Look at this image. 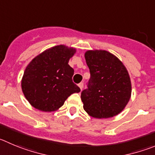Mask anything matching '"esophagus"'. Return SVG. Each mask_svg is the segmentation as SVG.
<instances>
[{"instance_id": "34e87169", "label": "esophagus", "mask_w": 155, "mask_h": 155, "mask_svg": "<svg viewBox=\"0 0 155 155\" xmlns=\"http://www.w3.org/2000/svg\"><path fill=\"white\" fill-rule=\"evenodd\" d=\"M78 86H79V87L80 88V89H81V90H82V88H83V83H82V82H80V83H79V84L78 85Z\"/></svg>"}]
</instances>
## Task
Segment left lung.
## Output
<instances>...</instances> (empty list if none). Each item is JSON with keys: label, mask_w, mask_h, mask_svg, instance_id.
<instances>
[{"label": "left lung", "mask_w": 155, "mask_h": 155, "mask_svg": "<svg viewBox=\"0 0 155 155\" xmlns=\"http://www.w3.org/2000/svg\"><path fill=\"white\" fill-rule=\"evenodd\" d=\"M90 72L88 89L81 99L88 115L95 118H112L124 110L131 95L130 76L117 56L103 50L85 53Z\"/></svg>", "instance_id": "8db88e82"}]
</instances>
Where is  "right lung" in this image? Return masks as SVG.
Instances as JSON below:
<instances>
[{
  "instance_id": "right-lung-1",
  "label": "right lung",
  "mask_w": 155,
  "mask_h": 155,
  "mask_svg": "<svg viewBox=\"0 0 155 155\" xmlns=\"http://www.w3.org/2000/svg\"><path fill=\"white\" fill-rule=\"evenodd\" d=\"M74 47L57 45L37 55L29 63L21 79V89L29 103L42 112H54L80 89L73 82L74 69L68 63Z\"/></svg>"
}]
</instances>
